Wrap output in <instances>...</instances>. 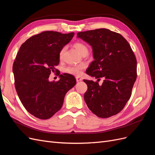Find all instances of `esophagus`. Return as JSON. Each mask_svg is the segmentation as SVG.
<instances>
[{
	"instance_id": "obj_1",
	"label": "esophagus",
	"mask_w": 155,
	"mask_h": 155,
	"mask_svg": "<svg viewBox=\"0 0 155 155\" xmlns=\"http://www.w3.org/2000/svg\"><path fill=\"white\" fill-rule=\"evenodd\" d=\"M76 81H77V82L82 81V78H79V77H78V76H76Z\"/></svg>"
}]
</instances>
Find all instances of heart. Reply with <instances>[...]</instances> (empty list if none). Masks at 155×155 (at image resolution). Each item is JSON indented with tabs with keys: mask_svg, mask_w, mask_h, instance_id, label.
I'll use <instances>...</instances> for the list:
<instances>
[{
	"mask_svg": "<svg viewBox=\"0 0 155 155\" xmlns=\"http://www.w3.org/2000/svg\"><path fill=\"white\" fill-rule=\"evenodd\" d=\"M74 47L75 48V49L81 55H84L85 54H88V49L87 46L86 45H84V44L81 43V42H76V43L74 44ZM64 51H65V48H63V49L61 50V51L60 52V54H59V57H60V60L63 57ZM84 68V64L68 65L64 68V72L67 74H71V75L79 76L81 75L82 71L83 70Z\"/></svg>",
	"mask_w": 155,
	"mask_h": 155,
	"instance_id": "heart-1",
	"label": "heart"
}]
</instances>
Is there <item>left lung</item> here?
Listing matches in <instances>:
<instances>
[{"instance_id": "8db88e82", "label": "left lung", "mask_w": 155, "mask_h": 155, "mask_svg": "<svg viewBox=\"0 0 155 155\" xmlns=\"http://www.w3.org/2000/svg\"><path fill=\"white\" fill-rule=\"evenodd\" d=\"M78 38L92 46L94 60L87 74L103 84L84 79L88 87L84 99L88 108L101 118L115 115L124 108L137 79V60L127 40L107 29L79 32Z\"/></svg>"}]
</instances>
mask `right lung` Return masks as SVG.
Segmentation results:
<instances>
[{
  "label": "right lung",
  "instance_id": "add662e5",
  "mask_svg": "<svg viewBox=\"0 0 155 155\" xmlns=\"http://www.w3.org/2000/svg\"><path fill=\"white\" fill-rule=\"evenodd\" d=\"M74 33L48 31L31 36L21 45L13 65L15 86L19 99L29 113L48 119L63 106L66 93L76 83L72 75L58 74V81H49L51 73L58 72L59 54Z\"/></svg>",
  "mask_w": 155,
  "mask_h": 155
}]
</instances>
